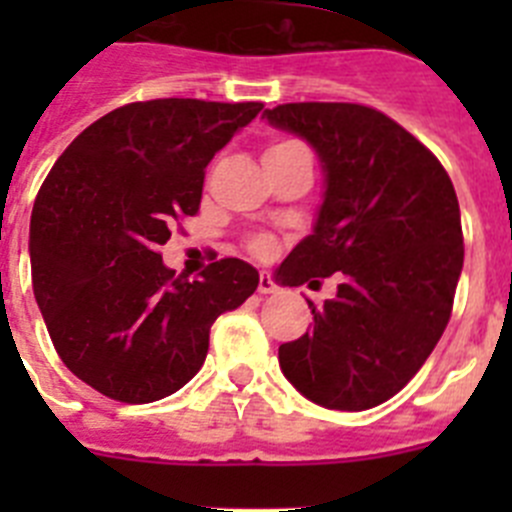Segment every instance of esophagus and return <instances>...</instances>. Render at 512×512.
<instances>
[{"label": "esophagus", "mask_w": 512, "mask_h": 512, "mask_svg": "<svg viewBox=\"0 0 512 512\" xmlns=\"http://www.w3.org/2000/svg\"><path fill=\"white\" fill-rule=\"evenodd\" d=\"M277 282L266 274V271H261V277H259V292L261 295H274L277 292Z\"/></svg>", "instance_id": "esophagus-1"}]
</instances>
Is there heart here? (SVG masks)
<instances>
[{
	"instance_id": "1",
	"label": "heart",
	"mask_w": 512,
	"mask_h": 512,
	"mask_svg": "<svg viewBox=\"0 0 512 512\" xmlns=\"http://www.w3.org/2000/svg\"><path fill=\"white\" fill-rule=\"evenodd\" d=\"M300 143H295V140H279V143H274V146H269V151H266V156H274V153H284L289 151V148H297ZM271 238L269 235H253L251 241H248V248H251L253 253H259V256H266V253L271 251Z\"/></svg>"
}]
</instances>
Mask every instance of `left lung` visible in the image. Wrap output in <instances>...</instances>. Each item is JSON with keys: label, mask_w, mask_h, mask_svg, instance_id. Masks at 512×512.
<instances>
[{"label": "left lung", "mask_w": 512, "mask_h": 512, "mask_svg": "<svg viewBox=\"0 0 512 512\" xmlns=\"http://www.w3.org/2000/svg\"><path fill=\"white\" fill-rule=\"evenodd\" d=\"M264 117L305 138L325 176L318 220L277 282L341 279L323 307L307 300L312 328L279 346V366L315 405L369 410L415 377L451 318L464 266L454 184L418 138L364 104H279Z\"/></svg>", "instance_id": "obj_1"}]
</instances>
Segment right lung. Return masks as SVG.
Here are the masks:
<instances>
[{"label":"right lung","instance_id":"obj_1","mask_svg":"<svg viewBox=\"0 0 512 512\" xmlns=\"http://www.w3.org/2000/svg\"><path fill=\"white\" fill-rule=\"evenodd\" d=\"M261 102L151 99L107 112L58 156L30 217L33 292L58 356L112 400L143 405L200 372L210 328L259 287L241 259L174 277L158 246L200 210L205 169Z\"/></svg>","mask_w":512,"mask_h":512}]
</instances>
